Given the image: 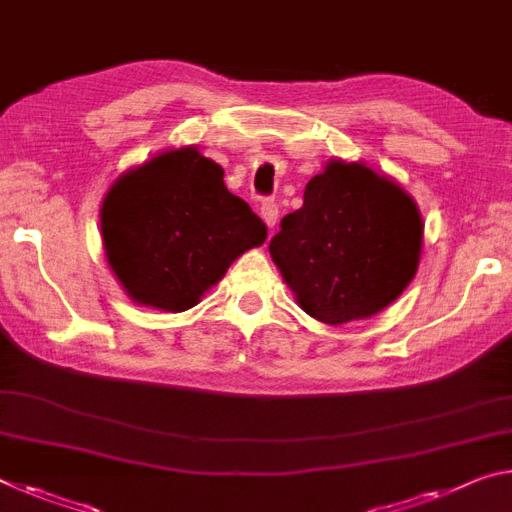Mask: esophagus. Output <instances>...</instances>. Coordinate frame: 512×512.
<instances>
[{
	"label": "esophagus",
	"mask_w": 512,
	"mask_h": 512,
	"mask_svg": "<svg viewBox=\"0 0 512 512\" xmlns=\"http://www.w3.org/2000/svg\"><path fill=\"white\" fill-rule=\"evenodd\" d=\"M259 214H262L266 227L273 230L275 223H278V205H275L273 200H266V202H262V207H259Z\"/></svg>",
	"instance_id": "1"
}]
</instances>
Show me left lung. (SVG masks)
Segmentation results:
<instances>
[{"label":"left lung","mask_w":512,"mask_h":512,"mask_svg":"<svg viewBox=\"0 0 512 512\" xmlns=\"http://www.w3.org/2000/svg\"><path fill=\"white\" fill-rule=\"evenodd\" d=\"M424 223L399 184L369 166L332 159L305 186L269 243L298 305L342 326L385 310L415 278Z\"/></svg>","instance_id":"1"}]
</instances>
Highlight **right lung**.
I'll return each mask as SVG.
<instances>
[{
    "label": "right lung",
    "mask_w": 512,
    "mask_h": 512,
    "mask_svg": "<svg viewBox=\"0 0 512 512\" xmlns=\"http://www.w3.org/2000/svg\"><path fill=\"white\" fill-rule=\"evenodd\" d=\"M107 262L139 305L184 312L227 266L266 241V225L227 191L223 168L186 145L120 175L100 209Z\"/></svg>",
    "instance_id": "right-lung-1"
}]
</instances>
